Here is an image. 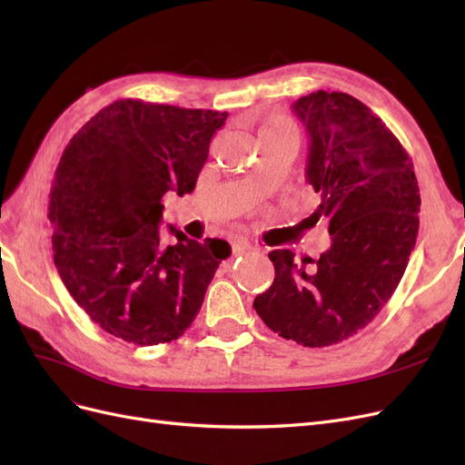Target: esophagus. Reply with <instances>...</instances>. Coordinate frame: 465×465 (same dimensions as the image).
<instances>
[{
	"mask_svg": "<svg viewBox=\"0 0 465 465\" xmlns=\"http://www.w3.org/2000/svg\"><path fill=\"white\" fill-rule=\"evenodd\" d=\"M254 250H256V248H252L248 242H242V241H238V242L232 244V254H234L236 258L250 256Z\"/></svg>",
	"mask_w": 465,
	"mask_h": 465,
	"instance_id": "esophagus-1",
	"label": "esophagus"
}]
</instances>
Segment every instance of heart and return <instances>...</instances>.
I'll return each mask as SVG.
<instances>
[{"label":"heart","instance_id":"obj_1","mask_svg":"<svg viewBox=\"0 0 465 465\" xmlns=\"http://www.w3.org/2000/svg\"><path fill=\"white\" fill-rule=\"evenodd\" d=\"M262 135H283V137H297V125L292 124L287 116H273L270 122H267L265 128L262 130Z\"/></svg>","mask_w":465,"mask_h":465}]
</instances>
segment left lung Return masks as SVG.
<instances>
[{"label":"left lung","mask_w":465,"mask_h":465,"mask_svg":"<svg viewBox=\"0 0 465 465\" xmlns=\"http://www.w3.org/2000/svg\"><path fill=\"white\" fill-rule=\"evenodd\" d=\"M304 125V178L320 193L330 250L306 271L287 248L272 250V287L258 294L265 326L304 347L355 335L400 285L419 232L413 163L386 124L347 93L316 91L292 104Z\"/></svg>","instance_id":"1"}]
</instances>
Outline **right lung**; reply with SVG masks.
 Instances as JSON below:
<instances>
[{
  "mask_svg": "<svg viewBox=\"0 0 465 465\" xmlns=\"http://www.w3.org/2000/svg\"><path fill=\"white\" fill-rule=\"evenodd\" d=\"M227 112L116 101L65 147L50 190L54 263L75 302L110 335L168 343L190 328L229 242L168 227L166 192L192 193Z\"/></svg>",
  "mask_w": 465,
  "mask_h": 465,
  "instance_id": "1",
  "label": "right lung"
}]
</instances>
